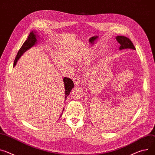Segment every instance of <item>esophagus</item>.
I'll use <instances>...</instances> for the list:
<instances>
[{
	"instance_id": "1",
	"label": "esophagus",
	"mask_w": 155,
	"mask_h": 155,
	"mask_svg": "<svg viewBox=\"0 0 155 155\" xmlns=\"http://www.w3.org/2000/svg\"><path fill=\"white\" fill-rule=\"evenodd\" d=\"M73 82H74V84L76 86V85H78L79 83H80V82H81V79L79 78V77H78V76H76V77H74L73 79Z\"/></svg>"
}]
</instances>
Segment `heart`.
<instances>
[{
  "label": "heart",
  "instance_id": "obj_1",
  "mask_svg": "<svg viewBox=\"0 0 155 155\" xmlns=\"http://www.w3.org/2000/svg\"><path fill=\"white\" fill-rule=\"evenodd\" d=\"M88 58H89L88 55H87V54H84V56H82L81 57V59L82 61H86V60H87V59H88Z\"/></svg>",
  "mask_w": 155,
  "mask_h": 155
}]
</instances>
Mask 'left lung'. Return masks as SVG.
Listing matches in <instances>:
<instances>
[{
  "mask_svg": "<svg viewBox=\"0 0 155 155\" xmlns=\"http://www.w3.org/2000/svg\"><path fill=\"white\" fill-rule=\"evenodd\" d=\"M116 40L120 45V46L119 48L120 50L127 48L135 50V48L133 43L128 38L124 36H117L116 37Z\"/></svg>",
  "mask_w": 155,
  "mask_h": 155,
  "instance_id": "obj_1",
  "label": "left lung"
}]
</instances>
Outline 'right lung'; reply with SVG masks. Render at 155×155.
<instances>
[{
  "instance_id": "1",
  "label": "right lung",
  "mask_w": 155,
  "mask_h": 155,
  "mask_svg": "<svg viewBox=\"0 0 155 155\" xmlns=\"http://www.w3.org/2000/svg\"><path fill=\"white\" fill-rule=\"evenodd\" d=\"M36 32H35L34 31H32L30 32L29 36L27 38V40L23 43V45L20 48V49L18 50L17 54L15 57L14 63V67L15 66L17 62L19 59V58L21 57V56L26 51H27L28 49H30V48L33 46L35 44L37 43V35L35 34ZM63 82H64V89H65V97L64 99H66L67 96L70 93L71 89H72L74 87V83L72 79H71L70 78H64L63 79ZM64 110V109H63ZM63 111H62L63 113Z\"/></svg>"
}]
</instances>
